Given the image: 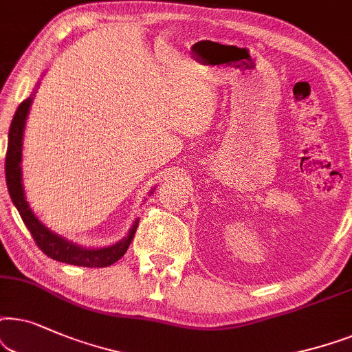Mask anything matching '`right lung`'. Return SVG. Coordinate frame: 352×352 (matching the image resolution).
<instances>
[{"label": "right lung", "instance_id": "right-lung-1", "mask_svg": "<svg viewBox=\"0 0 352 352\" xmlns=\"http://www.w3.org/2000/svg\"><path fill=\"white\" fill-rule=\"evenodd\" d=\"M40 82L36 83L35 90L32 95L23 100L19 104L16 114L12 117L11 129L8 135V153H6V184L8 191L11 196L12 204L21 214V217L29 228L32 236L41 251L51 259L65 262L70 265H80V267H107L114 264L125 254L129 250L130 243H132L135 232L138 228L140 219H135V222L127 235L111 246L102 248H87L77 243L65 240L64 236L58 235L53 230H50L41 220L36 217V214L32 210L29 201L25 198V190L22 184V144H23V130H25V122L29 117L30 106L34 102V96ZM153 190L149 191V195Z\"/></svg>", "mask_w": 352, "mask_h": 352}]
</instances>
